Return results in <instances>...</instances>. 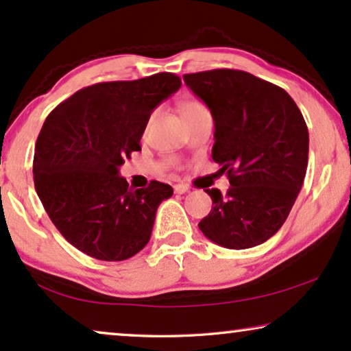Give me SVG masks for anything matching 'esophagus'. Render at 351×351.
I'll return each mask as SVG.
<instances>
[{"mask_svg": "<svg viewBox=\"0 0 351 351\" xmlns=\"http://www.w3.org/2000/svg\"><path fill=\"white\" fill-rule=\"evenodd\" d=\"M189 190H190V186L185 185V184H176L174 185V191H176V193H179V195L186 193Z\"/></svg>", "mask_w": 351, "mask_h": 351, "instance_id": "obj_1", "label": "esophagus"}]
</instances>
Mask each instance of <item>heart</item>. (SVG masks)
Returning a JSON list of instances; mask_svg holds the SVG:
<instances>
[{"instance_id": "heart-1", "label": "heart", "mask_w": 351, "mask_h": 351, "mask_svg": "<svg viewBox=\"0 0 351 351\" xmlns=\"http://www.w3.org/2000/svg\"><path fill=\"white\" fill-rule=\"evenodd\" d=\"M201 108H204V105L196 102V100H185V102L180 104V113L184 118L189 117V114H191V113L198 112V110H201Z\"/></svg>"}]
</instances>
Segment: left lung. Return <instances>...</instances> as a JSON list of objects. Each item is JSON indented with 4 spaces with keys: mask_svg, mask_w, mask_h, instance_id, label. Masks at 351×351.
<instances>
[{
    "mask_svg": "<svg viewBox=\"0 0 351 351\" xmlns=\"http://www.w3.org/2000/svg\"><path fill=\"white\" fill-rule=\"evenodd\" d=\"M214 118L213 160L227 172V195L204 190L214 208L198 223L228 249L258 246L286 222L308 165V129L280 86L247 71L217 69L184 75Z\"/></svg>",
    "mask_w": 351,
    "mask_h": 351,
    "instance_id": "obj_1",
    "label": "left lung"
}]
</instances>
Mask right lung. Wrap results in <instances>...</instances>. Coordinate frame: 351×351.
Segmentation results:
<instances>
[{
    "mask_svg": "<svg viewBox=\"0 0 351 351\" xmlns=\"http://www.w3.org/2000/svg\"><path fill=\"white\" fill-rule=\"evenodd\" d=\"M180 86L167 71L97 83L47 114L36 138L33 180L52 223L81 252L118 262L150 241L158 206L174 190L158 180L132 190L119 166L141 150L152 112Z\"/></svg>",
    "mask_w": 351,
    "mask_h": 351,
    "instance_id": "add662e5",
    "label": "right lung"
}]
</instances>
